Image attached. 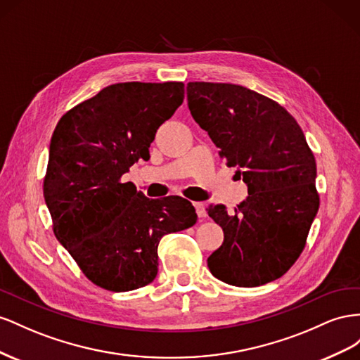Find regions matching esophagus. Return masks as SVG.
<instances>
[{
  "label": "esophagus",
  "instance_id": "1",
  "mask_svg": "<svg viewBox=\"0 0 360 360\" xmlns=\"http://www.w3.org/2000/svg\"><path fill=\"white\" fill-rule=\"evenodd\" d=\"M194 208H196V212L199 215V219H205L207 217V207L202 202H196L194 203Z\"/></svg>",
  "mask_w": 360,
  "mask_h": 360
}]
</instances>
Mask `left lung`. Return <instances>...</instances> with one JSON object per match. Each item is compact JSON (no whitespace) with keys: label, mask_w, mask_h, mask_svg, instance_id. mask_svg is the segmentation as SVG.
I'll return each mask as SVG.
<instances>
[{"label":"left lung","mask_w":360,"mask_h":360,"mask_svg":"<svg viewBox=\"0 0 360 360\" xmlns=\"http://www.w3.org/2000/svg\"><path fill=\"white\" fill-rule=\"evenodd\" d=\"M187 99L193 119L249 191L233 212L208 208L224 232L210 271L250 288L279 279L303 252L320 207L316 164L302 128L277 102L243 86L196 81L187 84Z\"/></svg>","instance_id":"obj_1"}]
</instances>
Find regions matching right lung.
<instances>
[{
  "label": "right lung",
  "mask_w": 360,
  "mask_h": 360,
  "mask_svg": "<svg viewBox=\"0 0 360 360\" xmlns=\"http://www.w3.org/2000/svg\"><path fill=\"white\" fill-rule=\"evenodd\" d=\"M184 101V84L119 83L61 117L49 143L44 196L60 244L89 281L122 292L158 273V243L196 223L179 196L148 199L120 178L149 160L157 129Z\"/></svg>",
  "instance_id": "right-lung-1"
}]
</instances>
